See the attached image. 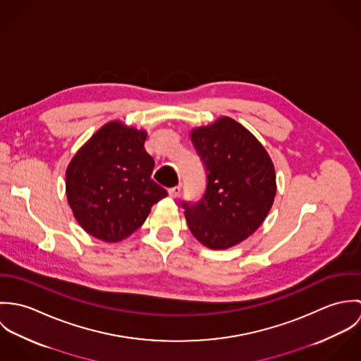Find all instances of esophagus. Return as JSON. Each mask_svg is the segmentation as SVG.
Listing matches in <instances>:
<instances>
[{"label": "esophagus", "instance_id": "34e87169", "mask_svg": "<svg viewBox=\"0 0 361 361\" xmlns=\"http://www.w3.org/2000/svg\"><path fill=\"white\" fill-rule=\"evenodd\" d=\"M180 190H182V186L180 185H178V186H173V188H171L169 190H168V193H169V196L171 197H178L179 195H180Z\"/></svg>", "mask_w": 361, "mask_h": 361}]
</instances>
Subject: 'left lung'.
I'll use <instances>...</instances> for the list:
<instances>
[{
	"label": "left lung",
	"mask_w": 361,
	"mask_h": 361,
	"mask_svg": "<svg viewBox=\"0 0 361 361\" xmlns=\"http://www.w3.org/2000/svg\"><path fill=\"white\" fill-rule=\"evenodd\" d=\"M190 140L204 164L207 188L199 203H183L188 226L208 249H229L255 233L274 204L272 159L257 137L229 116L193 128Z\"/></svg>",
	"instance_id": "left-lung-1"
}]
</instances>
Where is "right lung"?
<instances>
[{"label":"right lung","mask_w":361,"mask_h":361,"mask_svg":"<svg viewBox=\"0 0 361 361\" xmlns=\"http://www.w3.org/2000/svg\"><path fill=\"white\" fill-rule=\"evenodd\" d=\"M146 139V130L111 121L71 159L66 199L89 235L106 243L126 239L168 195L152 179L154 159L145 149Z\"/></svg>","instance_id":"right-lung-1"}]
</instances>
